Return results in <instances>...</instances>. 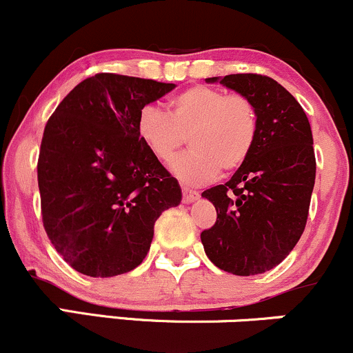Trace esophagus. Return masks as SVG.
<instances>
[{
    "label": "esophagus",
    "mask_w": 353,
    "mask_h": 353,
    "mask_svg": "<svg viewBox=\"0 0 353 353\" xmlns=\"http://www.w3.org/2000/svg\"><path fill=\"white\" fill-rule=\"evenodd\" d=\"M197 199H199V192H197V190L182 188V201H184L185 204H189V202H194Z\"/></svg>",
    "instance_id": "1"
}]
</instances>
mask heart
<instances>
[{"instance_id": "1", "label": "heart", "mask_w": 353, "mask_h": 353, "mask_svg": "<svg viewBox=\"0 0 353 353\" xmlns=\"http://www.w3.org/2000/svg\"><path fill=\"white\" fill-rule=\"evenodd\" d=\"M137 132L159 161H171L189 143V152L177 157L172 171L189 184H201L219 171H236L245 163L257 137V111L242 94H225L209 86H192L168 101V114L145 106Z\"/></svg>"}]
</instances>
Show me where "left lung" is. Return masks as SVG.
Wrapping results in <instances>:
<instances>
[{
	"label": "left lung",
	"instance_id": "left-lung-1",
	"mask_svg": "<svg viewBox=\"0 0 353 353\" xmlns=\"http://www.w3.org/2000/svg\"><path fill=\"white\" fill-rule=\"evenodd\" d=\"M245 96L257 111V137L225 184L202 192L217 221L201 241L214 265L255 275L279 265L301 239L315 184L314 139L297 99L262 74L208 78Z\"/></svg>",
	"mask_w": 353,
	"mask_h": 353
}]
</instances>
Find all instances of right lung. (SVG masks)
<instances>
[{
	"label": "right lung",
	"mask_w": 353,
	"mask_h": 353,
	"mask_svg": "<svg viewBox=\"0 0 353 353\" xmlns=\"http://www.w3.org/2000/svg\"><path fill=\"white\" fill-rule=\"evenodd\" d=\"M174 88L99 72L72 89L46 123L38 159L43 225L78 272L114 277L136 269L154 222L179 205V182L137 132L145 104Z\"/></svg>",
	"instance_id": "right-lung-1"
}]
</instances>
